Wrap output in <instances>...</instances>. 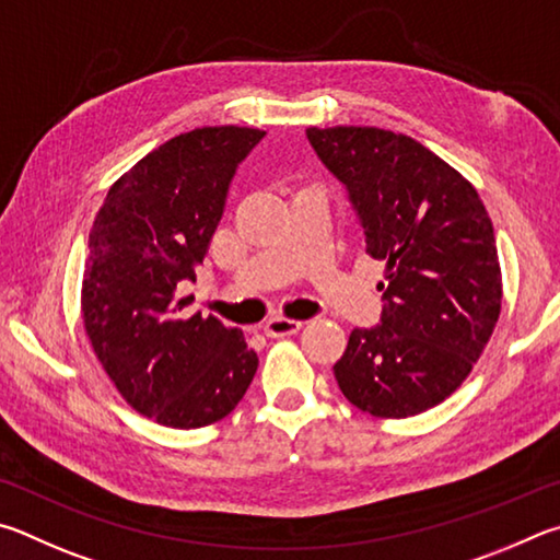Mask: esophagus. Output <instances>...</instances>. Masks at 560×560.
<instances>
[{"label": "esophagus", "mask_w": 560, "mask_h": 560, "mask_svg": "<svg viewBox=\"0 0 560 560\" xmlns=\"http://www.w3.org/2000/svg\"><path fill=\"white\" fill-rule=\"evenodd\" d=\"M302 325H305V322L302 319H288V317H270L268 322H265V327H262V331L268 337H288V335H295L298 329H302Z\"/></svg>", "instance_id": "34e87169"}]
</instances>
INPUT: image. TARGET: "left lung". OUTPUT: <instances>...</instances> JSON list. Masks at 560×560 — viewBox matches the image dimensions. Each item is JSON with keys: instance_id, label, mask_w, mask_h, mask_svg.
I'll list each match as a JSON object with an SVG mask.
<instances>
[{"instance_id": "left-lung-1", "label": "left lung", "mask_w": 560, "mask_h": 560, "mask_svg": "<svg viewBox=\"0 0 560 560\" xmlns=\"http://www.w3.org/2000/svg\"><path fill=\"white\" fill-rule=\"evenodd\" d=\"M347 189L366 253L386 262L376 327H357L335 376L364 413L408 418L455 394L502 310L494 229L472 184L413 137L307 127Z\"/></svg>"}]
</instances>
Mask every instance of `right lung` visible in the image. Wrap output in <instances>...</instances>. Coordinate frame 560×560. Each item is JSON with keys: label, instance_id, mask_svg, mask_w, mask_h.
<instances>
[{"label": "right lung", "instance_id": "right-lung-1", "mask_svg": "<svg viewBox=\"0 0 560 560\" xmlns=\"http://www.w3.org/2000/svg\"><path fill=\"white\" fill-rule=\"evenodd\" d=\"M265 137L253 127H196L142 156L107 191L83 272V325L97 361L137 413L203 428L241 404L258 354L238 327L182 317L225 211L238 164Z\"/></svg>", "mask_w": 560, "mask_h": 560}]
</instances>
